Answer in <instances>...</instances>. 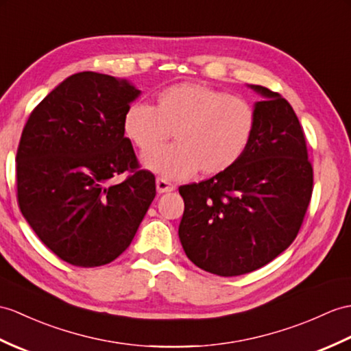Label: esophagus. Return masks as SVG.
<instances>
[{"mask_svg":"<svg viewBox=\"0 0 351 351\" xmlns=\"http://www.w3.org/2000/svg\"><path fill=\"white\" fill-rule=\"evenodd\" d=\"M173 190H175V185H173V184L167 182L166 179H162V178H158V179H157V191H158L160 194H162V193H170V191H173Z\"/></svg>","mask_w":351,"mask_h":351,"instance_id":"esophagus-1","label":"esophagus"}]
</instances>
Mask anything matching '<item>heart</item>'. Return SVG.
Masks as SVG:
<instances>
[{"label":"heart","instance_id":"obj_1","mask_svg":"<svg viewBox=\"0 0 351 351\" xmlns=\"http://www.w3.org/2000/svg\"><path fill=\"white\" fill-rule=\"evenodd\" d=\"M252 104L202 84H178L158 93L152 108L134 103L124 113L122 132L137 149L146 151L174 132L175 145L143 154V166L167 179L197 170L224 173L245 156L256 133Z\"/></svg>","mask_w":351,"mask_h":351}]
</instances>
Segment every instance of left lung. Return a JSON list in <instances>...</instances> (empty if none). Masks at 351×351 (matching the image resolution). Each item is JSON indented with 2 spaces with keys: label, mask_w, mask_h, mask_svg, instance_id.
I'll use <instances>...</instances> for the list:
<instances>
[{
  "label": "left lung",
  "mask_w": 351,
  "mask_h": 351,
  "mask_svg": "<svg viewBox=\"0 0 351 351\" xmlns=\"http://www.w3.org/2000/svg\"><path fill=\"white\" fill-rule=\"evenodd\" d=\"M256 133L243 158L208 181L179 186L184 215L179 239L186 257L219 276L248 274L272 262L295 241L313 194L305 136L290 103L248 85Z\"/></svg>",
  "instance_id": "1"
}]
</instances>
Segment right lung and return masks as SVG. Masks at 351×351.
Returning a JSON list of instances; mask_svg holds the SVG:
<instances>
[{"instance_id": "add662e5", "label": "right lung", "mask_w": 351, "mask_h": 351, "mask_svg": "<svg viewBox=\"0 0 351 351\" xmlns=\"http://www.w3.org/2000/svg\"><path fill=\"white\" fill-rule=\"evenodd\" d=\"M141 95L127 79L71 75L29 115L16 156L18 203L45 245L64 262L108 265L124 252L156 197L138 170L122 119ZM128 171L125 182L113 177Z\"/></svg>"}]
</instances>
